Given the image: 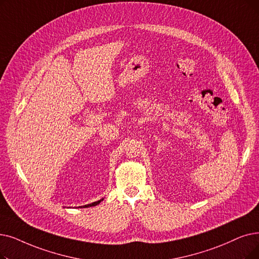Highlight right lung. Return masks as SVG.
<instances>
[{
	"instance_id": "add662e5",
	"label": "right lung",
	"mask_w": 259,
	"mask_h": 259,
	"mask_svg": "<svg viewBox=\"0 0 259 259\" xmlns=\"http://www.w3.org/2000/svg\"><path fill=\"white\" fill-rule=\"evenodd\" d=\"M104 199H102V200H98V201H96V202H93V203H91V204H87V205H84V206H82V207H90V206H95V205H97V204H99L100 203V201H103ZM81 207V206H80Z\"/></svg>"
}]
</instances>
